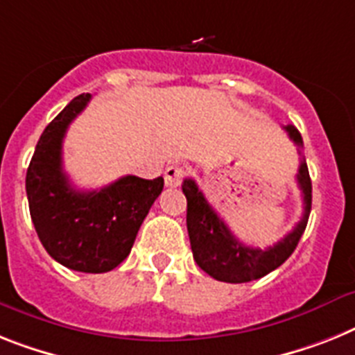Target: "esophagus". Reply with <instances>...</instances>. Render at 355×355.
I'll list each match as a JSON object with an SVG mask.
<instances>
[{"instance_id":"esophagus-1","label":"esophagus","mask_w":355,"mask_h":355,"mask_svg":"<svg viewBox=\"0 0 355 355\" xmlns=\"http://www.w3.org/2000/svg\"><path fill=\"white\" fill-rule=\"evenodd\" d=\"M184 177V168L178 166V164H173V166H168L166 171H164V182L168 187H177L182 184Z\"/></svg>"}]
</instances>
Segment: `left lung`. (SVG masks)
Masks as SVG:
<instances>
[{"label": "left lung", "mask_w": 355, "mask_h": 355, "mask_svg": "<svg viewBox=\"0 0 355 355\" xmlns=\"http://www.w3.org/2000/svg\"><path fill=\"white\" fill-rule=\"evenodd\" d=\"M284 130L302 153L303 139L300 132L293 124L284 126ZM296 178L303 195L302 220L278 243L267 247L263 251L240 242L231 233L227 223L220 218L209 202L205 200L204 193L198 189L195 180L186 178L182 184V191L187 198V233L191 242L193 258L198 267L214 279L227 282V284H245V282L263 278L265 274L278 269L296 249L309 222V214H311L312 182L305 160L300 164Z\"/></svg>", "instance_id": "8db88e82"}]
</instances>
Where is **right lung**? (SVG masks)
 <instances>
[{
    "label": "right lung",
    "instance_id": "1",
    "mask_svg": "<svg viewBox=\"0 0 355 355\" xmlns=\"http://www.w3.org/2000/svg\"><path fill=\"white\" fill-rule=\"evenodd\" d=\"M77 95L44 128L26 171V196L35 233L53 260L79 272H108L132 251L164 178H119L97 191H79L62 171V139L90 103Z\"/></svg>",
    "mask_w": 355,
    "mask_h": 355
}]
</instances>
